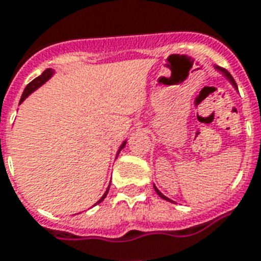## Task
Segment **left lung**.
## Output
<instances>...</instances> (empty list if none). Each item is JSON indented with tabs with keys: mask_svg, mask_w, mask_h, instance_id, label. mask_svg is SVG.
Instances as JSON below:
<instances>
[{
	"mask_svg": "<svg viewBox=\"0 0 261 261\" xmlns=\"http://www.w3.org/2000/svg\"><path fill=\"white\" fill-rule=\"evenodd\" d=\"M215 69H216V70H218V71H220V73H222V74H223V75H224V76H225V78H227V80H228V81H229V82H231V85H232V86H233V87H235V89H236V90H238V85H236L235 80H233V78H232V75H231V74H229V73H228V71H227V70H225V69H222V67H219V66H215ZM154 190H155V192H156V194H158V195H159V196H161V198H162V199H164V200H167V201H172V200H171V199H168V198H167V196H164V195H163V194H162V192H161V191H159V190H158V188H156V187H155V185H154Z\"/></svg>",
	"mask_w": 261,
	"mask_h": 261,
	"instance_id": "8db88e82",
	"label": "left lung"
}]
</instances>
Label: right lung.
<instances>
[{
    "label": "right lung",
    "mask_w": 261,
    "mask_h": 261,
    "mask_svg": "<svg viewBox=\"0 0 261 261\" xmlns=\"http://www.w3.org/2000/svg\"><path fill=\"white\" fill-rule=\"evenodd\" d=\"M53 74H54V70H53V69H46L45 71H43V73L41 74V75L37 76L36 80H33L32 82H30L29 85H28V86L25 87V90H23L22 97H21V100H19V103H22L23 100H25L26 98L29 97V95L33 93V91H36V90L38 89V87L42 86L43 83L47 82V81H49L50 78H51V76H53ZM124 146H126V141H124L123 143L120 144L119 150H118V154H119L120 150H122V148H123ZM109 188H110V186H109ZM109 188H107V190H106V192H105V194H103V196H102V198H100L99 200H98L97 203H95V204H94V205L99 204L100 201H103V200H105V198H106V196H107V192H109Z\"/></svg>",
    "instance_id": "1"
}]
</instances>
